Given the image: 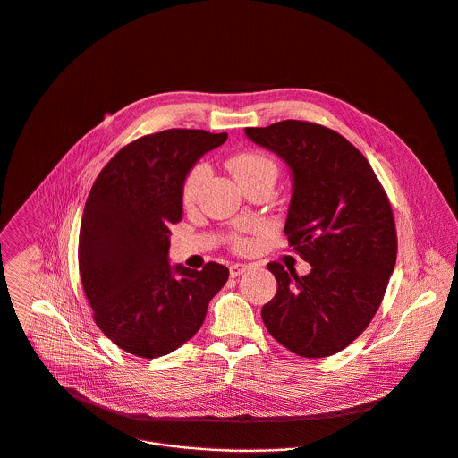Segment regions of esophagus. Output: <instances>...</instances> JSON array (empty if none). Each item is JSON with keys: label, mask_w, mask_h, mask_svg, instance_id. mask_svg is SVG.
Segmentation results:
<instances>
[{"label": "esophagus", "mask_w": 458, "mask_h": 458, "mask_svg": "<svg viewBox=\"0 0 458 458\" xmlns=\"http://www.w3.org/2000/svg\"><path fill=\"white\" fill-rule=\"evenodd\" d=\"M247 270H249V265H245V263H234V265L229 267L231 277H238L240 274H243V272H247Z\"/></svg>", "instance_id": "1"}]
</instances>
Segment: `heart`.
<instances>
[{
	"label": "heart",
	"mask_w": 458,
	"mask_h": 458,
	"mask_svg": "<svg viewBox=\"0 0 458 458\" xmlns=\"http://www.w3.org/2000/svg\"><path fill=\"white\" fill-rule=\"evenodd\" d=\"M227 165L242 186L265 175V174L277 175V165L268 156L259 154V152H240V154L233 156ZM208 175H209V166L206 163H197L188 170V174L184 175V181H182V188H181L184 204H191L197 199L199 190L206 182ZM233 245H234V249H238L242 252L250 249V243L245 238H238V236L233 238Z\"/></svg>",
	"instance_id": "1"
}]
</instances>
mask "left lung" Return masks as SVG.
Segmentation results:
<instances>
[{
	"label": "left lung",
	"instance_id": "obj_1",
	"mask_svg": "<svg viewBox=\"0 0 458 458\" xmlns=\"http://www.w3.org/2000/svg\"><path fill=\"white\" fill-rule=\"evenodd\" d=\"M245 134L292 168L284 234L311 265L308 276L267 265L277 292L263 322L292 352L331 356L365 331L383 301L397 256L390 200L365 156L324 125L284 120Z\"/></svg>",
	"mask_w": 458,
	"mask_h": 458
}]
</instances>
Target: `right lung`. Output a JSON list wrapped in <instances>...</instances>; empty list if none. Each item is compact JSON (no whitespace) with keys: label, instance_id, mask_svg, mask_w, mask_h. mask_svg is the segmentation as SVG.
Returning a JSON list of instances; mask_svg holds the SVG:
<instances>
[{"label":"right lung","instance_id":"add662e5","mask_svg":"<svg viewBox=\"0 0 458 458\" xmlns=\"http://www.w3.org/2000/svg\"><path fill=\"white\" fill-rule=\"evenodd\" d=\"M227 134L168 129L123 147L98 174L81 224L79 270L97 326L140 358L168 354L202 326L229 268L168 263L170 225L182 218V181Z\"/></svg>","mask_w":458,"mask_h":458}]
</instances>
